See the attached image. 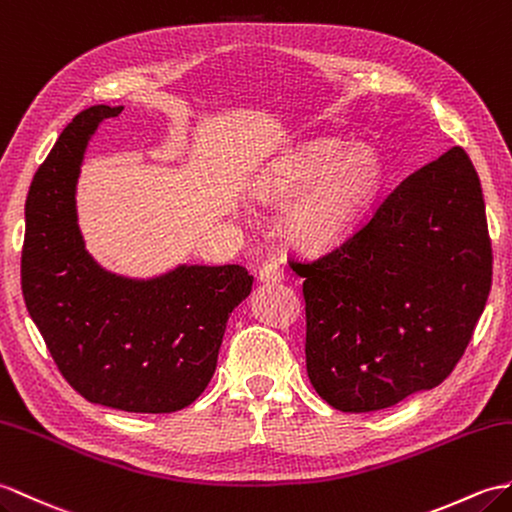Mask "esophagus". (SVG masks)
<instances>
[{
	"label": "esophagus",
	"instance_id": "1",
	"mask_svg": "<svg viewBox=\"0 0 512 512\" xmlns=\"http://www.w3.org/2000/svg\"><path fill=\"white\" fill-rule=\"evenodd\" d=\"M283 279V268H281V264L279 261H275V259H268V261H264V264H261V268H259V281H264V283H275V281H281Z\"/></svg>",
	"mask_w": 512,
	"mask_h": 512
}]
</instances>
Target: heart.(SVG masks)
<instances>
[{"label": "heart", "mask_w": 512, "mask_h": 512, "mask_svg": "<svg viewBox=\"0 0 512 512\" xmlns=\"http://www.w3.org/2000/svg\"><path fill=\"white\" fill-rule=\"evenodd\" d=\"M382 183V161L371 146L316 139L290 152L261 178L270 202L302 194L288 216L299 244L327 246L347 235L371 205Z\"/></svg>", "instance_id": "heart-1"}]
</instances>
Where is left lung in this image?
<instances>
[{"instance_id": "left-lung-1", "label": "left lung", "mask_w": 512, "mask_h": 512, "mask_svg": "<svg viewBox=\"0 0 512 512\" xmlns=\"http://www.w3.org/2000/svg\"><path fill=\"white\" fill-rule=\"evenodd\" d=\"M303 277L307 377L329 406L375 412L443 384L493 279L478 172L454 146L388 192Z\"/></svg>"}]
</instances>
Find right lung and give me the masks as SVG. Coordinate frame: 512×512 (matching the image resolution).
Masks as SVG:
<instances>
[{
    "mask_svg": "<svg viewBox=\"0 0 512 512\" xmlns=\"http://www.w3.org/2000/svg\"><path fill=\"white\" fill-rule=\"evenodd\" d=\"M122 106L74 117L39 165L26 200L21 292L58 371L91 403L176 412L216 371L227 318L251 294L244 266H181L152 281L109 275L76 224V181L87 141Z\"/></svg>",
    "mask_w": 512,
    "mask_h": 512,
    "instance_id": "right-lung-1",
    "label": "right lung"
}]
</instances>
